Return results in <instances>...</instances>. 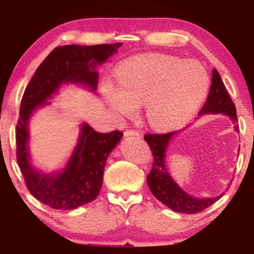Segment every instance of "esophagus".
<instances>
[{"label": "esophagus", "instance_id": "34e87169", "mask_svg": "<svg viewBox=\"0 0 254 254\" xmlns=\"http://www.w3.org/2000/svg\"><path fill=\"white\" fill-rule=\"evenodd\" d=\"M125 135H126V136H130V135H136V136H138L140 133L135 129H126L125 130Z\"/></svg>", "mask_w": 254, "mask_h": 254}]
</instances>
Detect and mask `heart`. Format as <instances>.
Segmentation results:
<instances>
[{"label": "heart", "mask_w": 254, "mask_h": 254, "mask_svg": "<svg viewBox=\"0 0 254 254\" xmlns=\"http://www.w3.org/2000/svg\"><path fill=\"white\" fill-rule=\"evenodd\" d=\"M119 86L107 82L104 97L123 116H130L145 103L148 123L172 129L195 116L209 90V76L196 61L164 54L130 59L117 71Z\"/></svg>", "instance_id": "obj_1"}]
</instances>
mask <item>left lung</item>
Returning <instances> with one entry per match:
<instances>
[{
  "mask_svg": "<svg viewBox=\"0 0 254 254\" xmlns=\"http://www.w3.org/2000/svg\"><path fill=\"white\" fill-rule=\"evenodd\" d=\"M203 113H223L231 118L234 124L237 123L236 106L225 90L224 83L216 69L213 70L211 85L206 103L203 104L200 114ZM235 129L239 131L238 125H235ZM178 131H166V133L145 134L144 140L154 156L152 168L147 176L148 186L156 199L169 207L173 211L183 214H196L216 202L220 196L210 199H196L184 192L173 179L170 177L168 169L165 168V150L172 136Z\"/></svg>",
  "mask_w": 254,
  "mask_h": 254,
  "instance_id": "1",
  "label": "left lung"
}]
</instances>
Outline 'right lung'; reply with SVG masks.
<instances>
[{
  "instance_id": "obj_1",
  "label": "right lung",
  "mask_w": 254,
  "mask_h": 254,
  "mask_svg": "<svg viewBox=\"0 0 254 254\" xmlns=\"http://www.w3.org/2000/svg\"><path fill=\"white\" fill-rule=\"evenodd\" d=\"M121 45L55 47L37 68L24 91L16 126L17 163L30 193L53 209H75L96 199L103 184L106 159L119 143L123 131L99 133L84 124L77 147L64 171L59 175H44L29 162L27 123L31 113L46 103L62 83H78L95 91L98 84L96 64L105 62Z\"/></svg>"
}]
</instances>
